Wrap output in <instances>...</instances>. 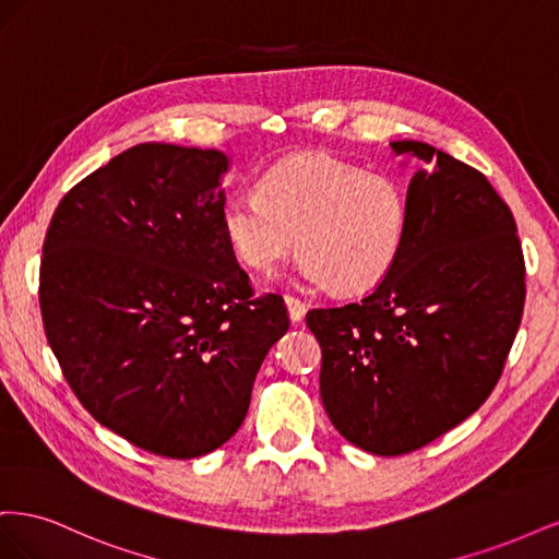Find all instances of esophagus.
Returning a JSON list of instances; mask_svg holds the SVG:
<instances>
[{"label": "esophagus", "mask_w": 559, "mask_h": 559, "mask_svg": "<svg viewBox=\"0 0 559 559\" xmlns=\"http://www.w3.org/2000/svg\"><path fill=\"white\" fill-rule=\"evenodd\" d=\"M284 302H286V310H289L292 321H300L302 314H306V302H302L300 298H296V296H292V294H286V296H284Z\"/></svg>", "instance_id": "esophagus-1"}]
</instances>
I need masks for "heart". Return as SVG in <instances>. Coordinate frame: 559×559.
Wrapping results in <instances>:
<instances>
[{
  "label": "heart",
  "instance_id": "obj_1",
  "mask_svg": "<svg viewBox=\"0 0 559 559\" xmlns=\"http://www.w3.org/2000/svg\"><path fill=\"white\" fill-rule=\"evenodd\" d=\"M224 238L242 265L267 275L300 247V275L364 294L382 284L408 242L403 183L324 154L282 160L257 195L235 193L222 210Z\"/></svg>",
  "mask_w": 559,
  "mask_h": 559
}]
</instances>
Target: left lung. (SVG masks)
<instances>
[{
  "mask_svg": "<svg viewBox=\"0 0 559 559\" xmlns=\"http://www.w3.org/2000/svg\"><path fill=\"white\" fill-rule=\"evenodd\" d=\"M408 186L396 267L359 302L317 308L319 392L333 427L380 456L436 441L492 394L524 310V257L511 207L483 173L425 142Z\"/></svg>",
  "mask_w": 559,
  "mask_h": 559,
  "instance_id": "left-lung-1",
  "label": "left lung"
}]
</instances>
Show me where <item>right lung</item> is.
Wrapping results in <instances>:
<instances>
[{
	"label": "right lung",
	"instance_id": "right-lung-1",
	"mask_svg": "<svg viewBox=\"0 0 559 559\" xmlns=\"http://www.w3.org/2000/svg\"><path fill=\"white\" fill-rule=\"evenodd\" d=\"M214 148L138 144L72 186L39 270L48 345L99 425L193 460L240 429L267 349L289 329L224 238Z\"/></svg>",
	"mask_w": 559,
	"mask_h": 559
}]
</instances>
